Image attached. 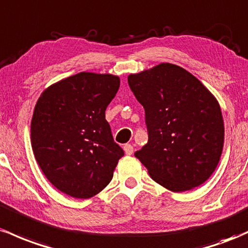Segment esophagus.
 Masks as SVG:
<instances>
[{
  "label": "esophagus",
  "instance_id": "1",
  "mask_svg": "<svg viewBox=\"0 0 248 248\" xmlns=\"http://www.w3.org/2000/svg\"><path fill=\"white\" fill-rule=\"evenodd\" d=\"M124 152H125V155H131L133 154V146L131 145V144H125Z\"/></svg>",
  "mask_w": 248,
  "mask_h": 248
}]
</instances>
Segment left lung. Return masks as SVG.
I'll use <instances>...</instances> for the list:
<instances>
[{
    "mask_svg": "<svg viewBox=\"0 0 248 248\" xmlns=\"http://www.w3.org/2000/svg\"><path fill=\"white\" fill-rule=\"evenodd\" d=\"M127 82L145 110L149 141L135 155L150 177L173 192L206 182L224 146V119L216 97L171 63L129 75Z\"/></svg>",
    "mask_w": 248,
    "mask_h": 248,
    "instance_id": "8db88e82",
    "label": "left lung"
}]
</instances>
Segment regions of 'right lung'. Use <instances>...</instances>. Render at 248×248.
<instances>
[{"label": "right lung", "mask_w": 248, "mask_h": 248, "mask_svg": "<svg viewBox=\"0 0 248 248\" xmlns=\"http://www.w3.org/2000/svg\"><path fill=\"white\" fill-rule=\"evenodd\" d=\"M119 84L115 75L79 72L50 85L36 103L32 151L44 176L68 196L99 193L124 155L105 119Z\"/></svg>", "instance_id": "right-lung-1"}]
</instances>
